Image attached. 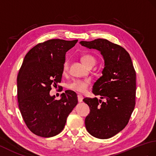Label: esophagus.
<instances>
[{
    "mask_svg": "<svg viewBox=\"0 0 156 156\" xmlns=\"http://www.w3.org/2000/svg\"><path fill=\"white\" fill-rule=\"evenodd\" d=\"M82 100H83V96L80 94H78V102H82Z\"/></svg>",
    "mask_w": 156,
    "mask_h": 156,
    "instance_id": "esophagus-1",
    "label": "esophagus"
}]
</instances>
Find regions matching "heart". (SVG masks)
<instances>
[{"label": "heart", "instance_id": "1", "mask_svg": "<svg viewBox=\"0 0 156 156\" xmlns=\"http://www.w3.org/2000/svg\"><path fill=\"white\" fill-rule=\"evenodd\" d=\"M82 60L86 66L88 67L90 64H95L96 63V59L95 58L90 54H86L82 58ZM68 65L69 62L68 60H66L64 61L63 64V70L65 72L68 70ZM90 84V81L89 80H74L70 83L68 86V88L71 90H74V91L78 92H86L87 89H88V86Z\"/></svg>", "mask_w": 156, "mask_h": 156}]
</instances>
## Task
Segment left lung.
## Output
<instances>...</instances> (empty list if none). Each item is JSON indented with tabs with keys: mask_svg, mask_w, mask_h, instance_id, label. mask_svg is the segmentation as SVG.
<instances>
[{
	"mask_svg": "<svg viewBox=\"0 0 156 156\" xmlns=\"http://www.w3.org/2000/svg\"><path fill=\"white\" fill-rule=\"evenodd\" d=\"M80 44L98 50L104 60L102 76L94 84L92 92L106 102L97 98L83 100L90 110L85 119L86 128L97 138H110L126 127L134 109L136 71L129 53L120 46L102 38Z\"/></svg>",
	"mask_w": 156,
	"mask_h": 156,
	"instance_id": "1",
	"label": "left lung"
}]
</instances>
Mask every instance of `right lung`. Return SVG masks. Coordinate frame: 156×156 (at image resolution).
Instances as JSON below:
<instances>
[{
  "instance_id": "obj_1",
  "label": "right lung",
  "mask_w": 156,
  "mask_h": 156,
  "mask_svg": "<svg viewBox=\"0 0 156 156\" xmlns=\"http://www.w3.org/2000/svg\"><path fill=\"white\" fill-rule=\"evenodd\" d=\"M77 42L48 40L34 46L24 57L17 77L19 107L28 129L38 136L58 134L78 104L77 94L71 90L62 94L59 100L50 95L52 87L57 88L61 82L66 52Z\"/></svg>"
}]
</instances>
